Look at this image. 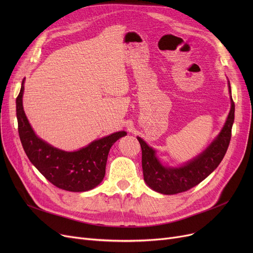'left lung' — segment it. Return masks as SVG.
Instances as JSON below:
<instances>
[{
    "instance_id": "1",
    "label": "left lung",
    "mask_w": 253,
    "mask_h": 253,
    "mask_svg": "<svg viewBox=\"0 0 253 253\" xmlns=\"http://www.w3.org/2000/svg\"><path fill=\"white\" fill-rule=\"evenodd\" d=\"M231 111L220 133L209 147L193 160L180 167L163 166L156 157V152L140 137H137L142 153V171L145 183L149 187L164 195H174L189 191L204 180L216 169L229 148L232 126L235 118V103L232 98L231 85Z\"/></svg>"
}]
</instances>
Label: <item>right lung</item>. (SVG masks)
<instances>
[{
  "label": "right lung",
  "instance_id": "obj_1",
  "mask_svg": "<svg viewBox=\"0 0 253 253\" xmlns=\"http://www.w3.org/2000/svg\"><path fill=\"white\" fill-rule=\"evenodd\" d=\"M24 80L16 98L18 133L23 150L32 164L55 187L69 192H86L102 181L105 165L112 145L127 133L119 131L109 136L92 141L87 147L65 152L39 138L29 123L23 106Z\"/></svg>",
  "mask_w": 253,
  "mask_h": 253
}]
</instances>
